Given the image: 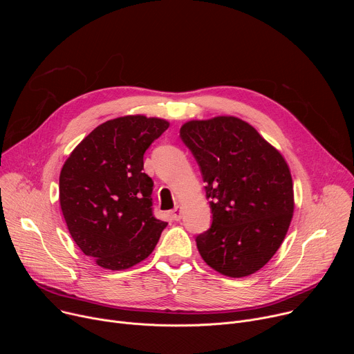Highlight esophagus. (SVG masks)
Instances as JSON below:
<instances>
[{
    "instance_id": "34e87169",
    "label": "esophagus",
    "mask_w": 354,
    "mask_h": 354,
    "mask_svg": "<svg viewBox=\"0 0 354 354\" xmlns=\"http://www.w3.org/2000/svg\"><path fill=\"white\" fill-rule=\"evenodd\" d=\"M172 218L176 220V221H179V220L182 218V209H180L179 206H176V207L174 209V212H172Z\"/></svg>"
}]
</instances>
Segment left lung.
Returning <instances> with one entry per match:
<instances>
[{
    "mask_svg": "<svg viewBox=\"0 0 354 354\" xmlns=\"http://www.w3.org/2000/svg\"><path fill=\"white\" fill-rule=\"evenodd\" d=\"M180 138L200 167L213 214L210 228L196 236L201 258L228 277L258 272L280 248L292 218L287 162L234 116L190 120Z\"/></svg>",
    "mask_w": 354,
    "mask_h": 354,
    "instance_id": "8db88e82",
    "label": "left lung"
}]
</instances>
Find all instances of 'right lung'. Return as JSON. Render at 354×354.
<instances>
[{
	"instance_id": "add662e5",
	"label": "right lung",
	"mask_w": 354,
	"mask_h": 354,
	"mask_svg": "<svg viewBox=\"0 0 354 354\" xmlns=\"http://www.w3.org/2000/svg\"><path fill=\"white\" fill-rule=\"evenodd\" d=\"M169 123L141 115L108 120L75 148L60 174V206L78 248L96 265L124 270L154 250L168 223L153 214L144 153Z\"/></svg>"
}]
</instances>
